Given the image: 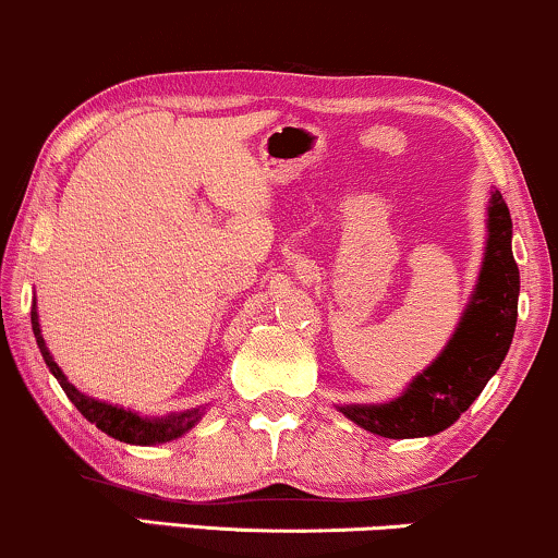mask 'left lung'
I'll return each instance as SVG.
<instances>
[{
  "instance_id": "1",
  "label": "left lung",
  "mask_w": 558,
  "mask_h": 558,
  "mask_svg": "<svg viewBox=\"0 0 558 558\" xmlns=\"http://www.w3.org/2000/svg\"><path fill=\"white\" fill-rule=\"evenodd\" d=\"M520 270L512 254V218L499 192L486 207V246L478 280L452 338L395 400L335 405L345 418L385 439L445 432L478 398L509 353L517 325Z\"/></svg>"
}]
</instances>
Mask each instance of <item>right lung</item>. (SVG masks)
Here are the masks:
<instances>
[{"mask_svg": "<svg viewBox=\"0 0 558 558\" xmlns=\"http://www.w3.org/2000/svg\"><path fill=\"white\" fill-rule=\"evenodd\" d=\"M31 325H33V335H36V343H38V348H41L46 366H49L53 379L62 385L66 398L75 402L77 411L83 413L90 424H96L100 432L113 436V439L124 441V445H137V447L163 445V441H173V439H179V436H184L194 424H199V418L205 415V408L199 405V408H192V411L153 415L150 418V415H140V413L130 411V408L111 405V402L96 400V398H90V395L80 392V389L64 377V372L59 368L57 361H53L49 348H46L41 325H38L36 301H33V308H31Z\"/></svg>", "mask_w": 558, "mask_h": 558, "instance_id": "add662e5", "label": "right lung"}]
</instances>
